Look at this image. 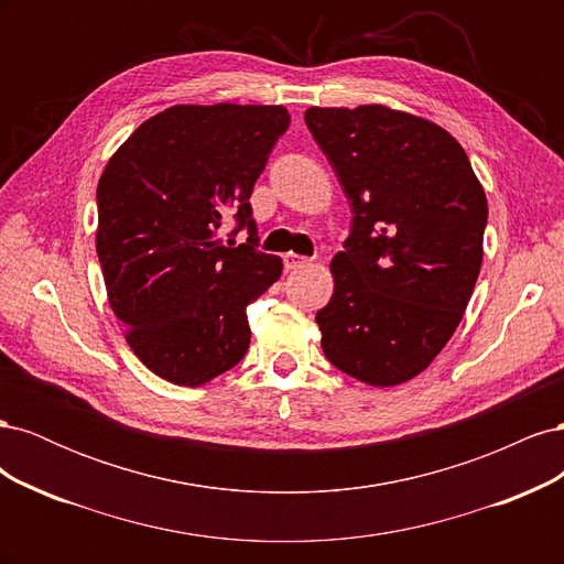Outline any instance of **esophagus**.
I'll return each instance as SVG.
<instances>
[{
    "instance_id": "1",
    "label": "esophagus",
    "mask_w": 564,
    "mask_h": 564,
    "mask_svg": "<svg viewBox=\"0 0 564 564\" xmlns=\"http://www.w3.org/2000/svg\"><path fill=\"white\" fill-rule=\"evenodd\" d=\"M282 263H284V270H296V268H303L305 263H308V259H305V256L289 251V253L282 256Z\"/></svg>"
}]
</instances>
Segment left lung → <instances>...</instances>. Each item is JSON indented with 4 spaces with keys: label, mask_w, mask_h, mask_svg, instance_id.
Segmentation results:
<instances>
[{
    "label": "left lung",
    "mask_w": 564,
    "mask_h": 564,
    "mask_svg": "<svg viewBox=\"0 0 564 564\" xmlns=\"http://www.w3.org/2000/svg\"><path fill=\"white\" fill-rule=\"evenodd\" d=\"M350 202V235L317 311L322 350L369 386L414 379L464 317L482 265L487 197L445 129L383 106L308 108Z\"/></svg>",
    "instance_id": "1"
}]
</instances>
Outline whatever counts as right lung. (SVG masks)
I'll list each match as a JSON object with an SVG mask.
<instances>
[{"label":"right lung","instance_id":"obj_1","mask_svg":"<svg viewBox=\"0 0 564 564\" xmlns=\"http://www.w3.org/2000/svg\"><path fill=\"white\" fill-rule=\"evenodd\" d=\"M289 122L282 106H174L135 129L98 181L110 305L166 381L202 386L249 348L247 305L282 275L278 256L259 251L249 197ZM226 217L247 243L219 240Z\"/></svg>","mask_w":564,"mask_h":564}]
</instances>
